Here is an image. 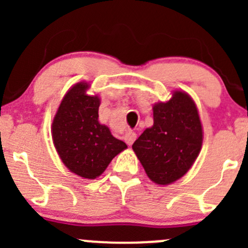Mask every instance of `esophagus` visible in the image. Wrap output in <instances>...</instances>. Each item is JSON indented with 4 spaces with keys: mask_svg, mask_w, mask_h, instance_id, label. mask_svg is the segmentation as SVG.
<instances>
[{
    "mask_svg": "<svg viewBox=\"0 0 248 248\" xmlns=\"http://www.w3.org/2000/svg\"><path fill=\"white\" fill-rule=\"evenodd\" d=\"M137 139V133L136 132H127L126 136H124V141L127 142V145H132L134 142V140Z\"/></svg>",
    "mask_w": 248,
    "mask_h": 248,
    "instance_id": "obj_1",
    "label": "esophagus"
}]
</instances>
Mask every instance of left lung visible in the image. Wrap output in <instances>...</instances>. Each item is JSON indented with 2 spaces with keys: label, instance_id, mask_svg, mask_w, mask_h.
Returning <instances> with one entry per match:
<instances>
[{
  "label": "left lung",
  "instance_id": "8db88e82",
  "mask_svg": "<svg viewBox=\"0 0 248 248\" xmlns=\"http://www.w3.org/2000/svg\"><path fill=\"white\" fill-rule=\"evenodd\" d=\"M154 126L146 128L132 149L150 180L170 185L184 176L201 152L202 128L193 99L174 91L169 101L154 106Z\"/></svg>",
  "mask_w": 248,
  "mask_h": 248
}]
</instances>
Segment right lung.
Segmentation results:
<instances>
[{
  "mask_svg": "<svg viewBox=\"0 0 248 248\" xmlns=\"http://www.w3.org/2000/svg\"><path fill=\"white\" fill-rule=\"evenodd\" d=\"M81 81L64 94L51 126L52 141L60 158L72 172L84 179H96L116 155L127 149L122 140L98 121L101 99L87 94Z\"/></svg>",
  "mask_w": 248,
  "mask_h": 248,
  "instance_id": "add662e5",
  "label": "right lung"
}]
</instances>
